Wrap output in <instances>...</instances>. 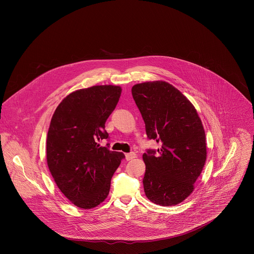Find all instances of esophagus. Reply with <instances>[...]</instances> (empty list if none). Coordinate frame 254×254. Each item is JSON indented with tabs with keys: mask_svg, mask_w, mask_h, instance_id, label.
<instances>
[{
	"mask_svg": "<svg viewBox=\"0 0 254 254\" xmlns=\"http://www.w3.org/2000/svg\"><path fill=\"white\" fill-rule=\"evenodd\" d=\"M125 157H126V160H127V161H129V160H131V159H133V158H135V157H136V153H135V152H129V153H126V154H125Z\"/></svg>",
	"mask_w": 254,
	"mask_h": 254,
	"instance_id": "esophagus-1",
	"label": "esophagus"
}]
</instances>
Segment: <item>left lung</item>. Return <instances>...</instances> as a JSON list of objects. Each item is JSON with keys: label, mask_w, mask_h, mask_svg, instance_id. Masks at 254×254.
<instances>
[{"label": "left lung", "mask_w": 254, "mask_h": 254, "mask_svg": "<svg viewBox=\"0 0 254 254\" xmlns=\"http://www.w3.org/2000/svg\"><path fill=\"white\" fill-rule=\"evenodd\" d=\"M149 140L160 147L143 154L146 197L162 206L176 205L193 190L206 160L205 133L191 103L164 81L132 87Z\"/></svg>", "instance_id": "8db88e82"}]
</instances>
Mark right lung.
Here are the masks:
<instances>
[{
    "instance_id": "obj_1",
    "label": "right lung",
    "mask_w": 254,
    "mask_h": 254,
    "mask_svg": "<svg viewBox=\"0 0 254 254\" xmlns=\"http://www.w3.org/2000/svg\"><path fill=\"white\" fill-rule=\"evenodd\" d=\"M121 95L104 85L69 94L56 109L47 136V162L61 191L76 206L96 207L109 195L122 152L100 145L109 141L106 121Z\"/></svg>"
}]
</instances>
